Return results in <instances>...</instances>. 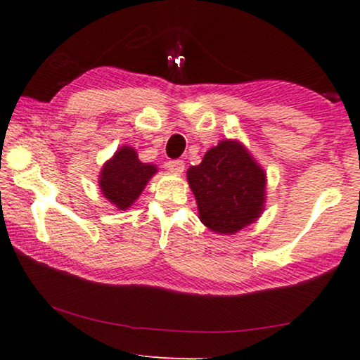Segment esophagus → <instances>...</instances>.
Listing matches in <instances>:
<instances>
[{"mask_svg": "<svg viewBox=\"0 0 360 360\" xmlns=\"http://www.w3.org/2000/svg\"><path fill=\"white\" fill-rule=\"evenodd\" d=\"M167 170L172 172L175 175H181L185 170V164L181 160H170L167 162Z\"/></svg>", "mask_w": 360, "mask_h": 360, "instance_id": "obj_1", "label": "esophagus"}]
</instances>
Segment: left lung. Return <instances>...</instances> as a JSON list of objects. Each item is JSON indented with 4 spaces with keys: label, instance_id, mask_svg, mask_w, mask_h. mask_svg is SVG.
I'll use <instances>...</instances> for the list:
<instances>
[{
    "label": "left lung",
    "instance_id": "left-lung-1",
    "mask_svg": "<svg viewBox=\"0 0 360 360\" xmlns=\"http://www.w3.org/2000/svg\"><path fill=\"white\" fill-rule=\"evenodd\" d=\"M198 218L214 234H236L260 218L267 174L243 142L223 139L186 170Z\"/></svg>",
    "mask_w": 360,
    "mask_h": 360
}]
</instances>
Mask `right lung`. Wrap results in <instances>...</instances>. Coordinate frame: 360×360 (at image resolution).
<instances>
[{
	"label": "right lung",
	"instance_id": "right-lung-1",
	"mask_svg": "<svg viewBox=\"0 0 360 360\" xmlns=\"http://www.w3.org/2000/svg\"><path fill=\"white\" fill-rule=\"evenodd\" d=\"M157 170V165L139 160L134 147L121 146L115 155L103 164L98 185L112 206L126 211L139 198Z\"/></svg>",
	"mask_w": 360,
	"mask_h": 360
}]
</instances>
